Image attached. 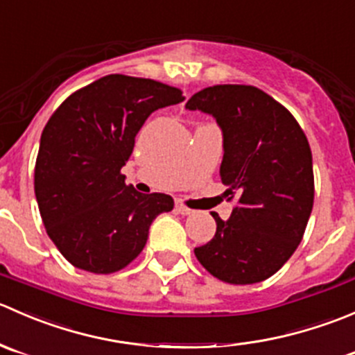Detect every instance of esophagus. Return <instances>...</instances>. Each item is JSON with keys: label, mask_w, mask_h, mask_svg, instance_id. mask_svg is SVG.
I'll use <instances>...</instances> for the list:
<instances>
[{"label": "esophagus", "mask_w": 355, "mask_h": 355, "mask_svg": "<svg viewBox=\"0 0 355 355\" xmlns=\"http://www.w3.org/2000/svg\"><path fill=\"white\" fill-rule=\"evenodd\" d=\"M176 212L181 214V216H189V214H193V210L189 207H186L182 203V200H176Z\"/></svg>", "instance_id": "34e87169"}]
</instances>
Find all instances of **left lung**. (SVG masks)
<instances>
[{"label":"left lung","instance_id":"8db88e82","mask_svg":"<svg viewBox=\"0 0 355 355\" xmlns=\"http://www.w3.org/2000/svg\"><path fill=\"white\" fill-rule=\"evenodd\" d=\"M188 110L210 114L223 131L220 181L230 219L195 248L200 264L231 285L268 279L292 257L314 203L312 153L304 131L282 103L255 86L219 84L193 94Z\"/></svg>","mask_w":355,"mask_h":355}]
</instances>
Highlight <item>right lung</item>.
Listing matches in <instances>:
<instances>
[{"instance_id": "obj_1", "label": "right lung", "mask_w": 355, "mask_h": 355, "mask_svg": "<svg viewBox=\"0 0 355 355\" xmlns=\"http://www.w3.org/2000/svg\"><path fill=\"white\" fill-rule=\"evenodd\" d=\"M184 100L153 79L110 73L70 94L41 135L34 191L60 254L94 275L121 271L145 248L159 214L174 207L164 193H138L121 169L150 114Z\"/></svg>"}]
</instances>
